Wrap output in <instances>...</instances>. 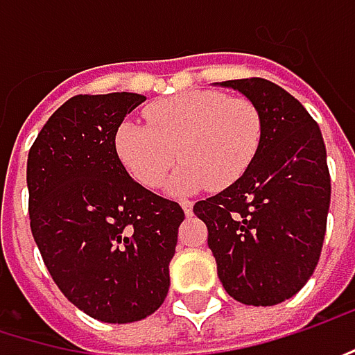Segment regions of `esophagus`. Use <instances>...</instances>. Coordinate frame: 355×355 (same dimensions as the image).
I'll list each match as a JSON object with an SVG mask.
<instances>
[{"label":"esophagus","instance_id":"esophagus-1","mask_svg":"<svg viewBox=\"0 0 355 355\" xmlns=\"http://www.w3.org/2000/svg\"><path fill=\"white\" fill-rule=\"evenodd\" d=\"M180 204H182V208H184L186 216H191V212H193V202H191V200H182Z\"/></svg>","mask_w":355,"mask_h":355}]
</instances>
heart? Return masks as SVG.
Here are the masks:
<instances>
[{"mask_svg":"<svg viewBox=\"0 0 355 355\" xmlns=\"http://www.w3.org/2000/svg\"><path fill=\"white\" fill-rule=\"evenodd\" d=\"M149 125L125 121L114 133V151L129 175L147 190H157L180 164L169 190L175 193L234 184L252 164L263 121L246 98L216 90H188L145 109Z\"/></svg>","mask_w":355,"mask_h":355,"instance_id":"1","label":"heart"}]
</instances>
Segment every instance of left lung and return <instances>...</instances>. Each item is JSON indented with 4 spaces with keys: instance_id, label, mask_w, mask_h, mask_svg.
Wrapping results in <instances>:
<instances>
[{
    "instance_id": "left-lung-1",
    "label": "left lung",
    "mask_w": 355,
    "mask_h": 355,
    "mask_svg": "<svg viewBox=\"0 0 355 355\" xmlns=\"http://www.w3.org/2000/svg\"><path fill=\"white\" fill-rule=\"evenodd\" d=\"M261 114V147L241 178L193 214L226 293L244 305L291 299L315 270L329 212L331 180L319 125L305 107L265 78L226 80Z\"/></svg>"
}]
</instances>
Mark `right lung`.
Masks as SVG:
<instances>
[{
    "instance_id": "obj_1",
    "label": "right lung",
    "mask_w": 355,
    "mask_h": 355,
    "mask_svg": "<svg viewBox=\"0 0 355 355\" xmlns=\"http://www.w3.org/2000/svg\"><path fill=\"white\" fill-rule=\"evenodd\" d=\"M145 101L78 94L48 119L28 153L30 226L64 297L105 323L157 311L184 210L145 190L116 157L114 133Z\"/></svg>"
}]
</instances>
